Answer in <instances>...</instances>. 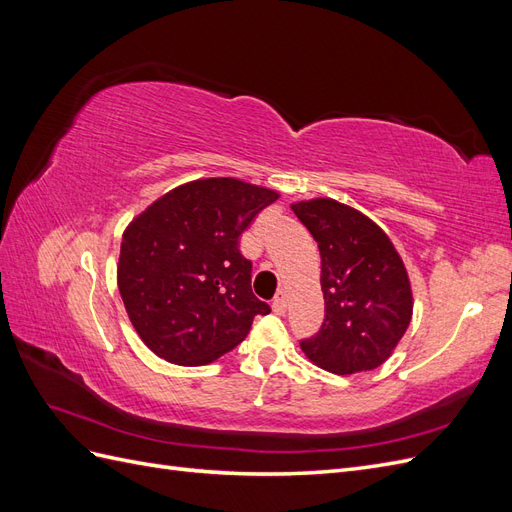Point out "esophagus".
I'll return each mask as SVG.
<instances>
[{
	"instance_id": "34e87169",
	"label": "esophagus",
	"mask_w": 512,
	"mask_h": 512,
	"mask_svg": "<svg viewBox=\"0 0 512 512\" xmlns=\"http://www.w3.org/2000/svg\"><path fill=\"white\" fill-rule=\"evenodd\" d=\"M271 307H273L275 314H284V312H286V297H284V292L277 294V297L271 301Z\"/></svg>"
}]
</instances>
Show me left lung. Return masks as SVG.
<instances>
[{
	"label": "left lung",
	"instance_id": "8db88e82",
	"mask_svg": "<svg viewBox=\"0 0 512 512\" xmlns=\"http://www.w3.org/2000/svg\"><path fill=\"white\" fill-rule=\"evenodd\" d=\"M320 250L324 322L301 342L314 365L348 376L380 367L412 320V288L389 235L335 198L292 203Z\"/></svg>",
	"mask_w": 512,
	"mask_h": 512
}]
</instances>
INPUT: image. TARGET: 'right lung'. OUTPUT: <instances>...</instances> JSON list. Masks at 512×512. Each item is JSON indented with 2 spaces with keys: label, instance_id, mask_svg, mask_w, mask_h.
<instances>
[{
  "label": "right lung",
  "instance_id": "right-lung-1",
  "mask_svg": "<svg viewBox=\"0 0 512 512\" xmlns=\"http://www.w3.org/2000/svg\"><path fill=\"white\" fill-rule=\"evenodd\" d=\"M280 198L232 177H209L166 192L123 230L117 286L134 331L160 359L207 365L241 344L254 316L252 262L241 232Z\"/></svg>",
  "mask_w": 512,
  "mask_h": 512
}]
</instances>
